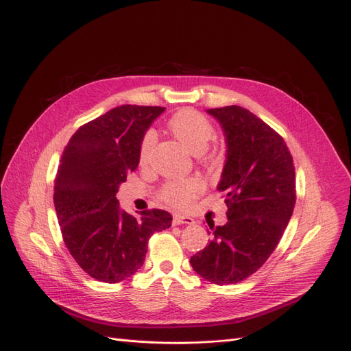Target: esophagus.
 Listing matches in <instances>:
<instances>
[{"label": "esophagus", "instance_id": "esophagus-1", "mask_svg": "<svg viewBox=\"0 0 351 351\" xmlns=\"http://www.w3.org/2000/svg\"><path fill=\"white\" fill-rule=\"evenodd\" d=\"M173 225H193L194 223V219L188 217V216H182V215H173Z\"/></svg>", "mask_w": 351, "mask_h": 351}]
</instances>
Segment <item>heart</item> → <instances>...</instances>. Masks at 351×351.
Segmentation results:
<instances>
[{"label": "heart", "instance_id": "b5f03b06", "mask_svg": "<svg viewBox=\"0 0 351 351\" xmlns=\"http://www.w3.org/2000/svg\"><path fill=\"white\" fill-rule=\"evenodd\" d=\"M167 126L175 134L176 138L191 149L194 153H202L207 148L208 143L215 136V126L210 120L194 108H181L172 117L169 119ZM156 141L154 129H147L143 135L141 144H139V165H145L148 162L149 152ZM204 160L208 165H216L219 157L216 154H207ZM204 182L202 179L193 176L186 179H176L169 181L158 189V198L170 207L184 208L193 199L203 193Z\"/></svg>", "mask_w": 351, "mask_h": 351}]
</instances>
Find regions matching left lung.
<instances>
[{
    "label": "left lung",
    "instance_id": "8db88e82",
    "mask_svg": "<svg viewBox=\"0 0 351 351\" xmlns=\"http://www.w3.org/2000/svg\"><path fill=\"white\" fill-rule=\"evenodd\" d=\"M222 125L228 157L217 191L228 222L212 225V241L191 256V266L217 285L241 282L265 265L295 204L293 156L275 129L247 108H210Z\"/></svg>",
    "mask_w": 351,
    "mask_h": 351
}]
</instances>
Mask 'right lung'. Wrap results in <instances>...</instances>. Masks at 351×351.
Segmentation results:
<instances>
[{"instance_id":"right-lung-1","label":"right lung","mask_w":351,"mask_h":351,"mask_svg":"<svg viewBox=\"0 0 351 351\" xmlns=\"http://www.w3.org/2000/svg\"><path fill=\"white\" fill-rule=\"evenodd\" d=\"M165 107L125 104L82 125L70 138L54 179V206L63 241L97 281L116 284L143 266L148 239L172 223L166 210L132 216L116 193L136 169L139 144Z\"/></svg>"}]
</instances>
